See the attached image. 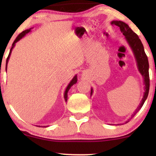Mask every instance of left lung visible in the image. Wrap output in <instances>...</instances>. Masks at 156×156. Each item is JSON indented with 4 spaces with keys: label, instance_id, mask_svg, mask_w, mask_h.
<instances>
[{
    "label": "left lung",
    "instance_id": "1",
    "mask_svg": "<svg viewBox=\"0 0 156 156\" xmlns=\"http://www.w3.org/2000/svg\"><path fill=\"white\" fill-rule=\"evenodd\" d=\"M112 24H114L115 25L119 27L121 33H123V36L125 37V40L129 44L130 48L131 49L133 54L135 57L136 65L138 72L141 74L144 80V93L141 101L140 102L139 106L134 111V112L131 114V116L128 120L126 121V123L130 121V119L133 118L135 116L138 111H139L144 105V102L148 97L149 87H150V80H149V64L148 57H147L146 53L144 51V48L143 45L141 41L138 37V36L132 30L129 25L126 23L121 20H113L112 21ZM93 94V89H91V96ZM123 124V123H122Z\"/></svg>",
    "mask_w": 156,
    "mask_h": 156
}]
</instances>
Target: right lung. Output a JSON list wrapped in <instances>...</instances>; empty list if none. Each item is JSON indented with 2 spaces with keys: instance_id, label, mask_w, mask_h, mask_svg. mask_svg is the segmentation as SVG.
Segmentation results:
<instances>
[{
  "instance_id": "1",
  "label": "right lung",
  "mask_w": 156,
  "mask_h": 156,
  "mask_svg": "<svg viewBox=\"0 0 156 156\" xmlns=\"http://www.w3.org/2000/svg\"><path fill=\"white\" fill-rule=\"evenodd\" d=\"M32 29H33V28H32V27H31V28H30V29L25 30L22 32V33H21L20 34V35H19L18 36V37H16V39L15 40V41L13 42V43H12V44L11 49H10V53H9V55H8V58H7V59H6V65H5V70H6V71H7L8 63V61H9L10 55H11V52H12V49H13L14 47L16 46V42H18L19 41V40H20L21 39H22V38H23V37H25V36L26 35L27 33H29L30 32H31V30H32ZM76 82H77V75H76V74H75L74 77L72 78V80L71 81H70V82L69 83V84H68L67 87H66V89H65V93H64V99H65V102H67V93H68V91H69V89L71 88V87H72V86H73V85H74V84H76ZM37 126L40 127V126ZM48 126H44L43 127H48Z\"/></svg>"
}]
</instances>
